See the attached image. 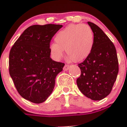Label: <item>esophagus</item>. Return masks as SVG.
Instances as JSON below:
<instances>
[{
    "label": "esophagus",
    "instance_id": "esophagus-1",
    "mask_svg": "<svg viewBox=\"0 0 127 127\" xmlns=\"http://www.w3.org/2000/svg\"><path fill=\"white\" fill-rule=\"evenodd\" d=\"M69 67H70L69 65L65 64L64 66V67H63L64 71H67V70H68L69 69Z\"/></svg>",
    "mask_w": 127,
    "mask_h": 127
}]
</instances>
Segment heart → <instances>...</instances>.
<instances>
[{
  "label": "heart",
  "instance_id": "heart-1",
  "mask_svg": "<svg viewBox=\"0 0 127 127\" xmlns=\"http://www.w3.org/2000/svg\"><path fill=\"white\" fill-rule=\"evenodd\" d=\"M55 40L56 43H52L50 48L56 59L63 57L65 50L69 60L79 62L90 54L94 45V34L87 24H70L57 33Z\"/></svg>",
  "mask_w": 127,
  "mask_h": 127
}]
</instances>
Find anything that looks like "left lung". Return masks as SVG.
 <instances>
[{
    "instance_id": "obj_1",
    "label": "left lung",
    "mask_w": 127,
    "mask_h": 127,
    "mask_svg": "<svg viewBox=\"0 0 127 127\" xmlns=\"http://www.w3.org/2000/svg\"><path fill=\"white\" fill-rule=\"evenodd\" d=\"M94 34L90 54L78 64L81 71L77 84L80 92L92 100L103 99L111 93L117 79L119 62L116 47L100 28L88 21Z\"/></svg>"
}]
</instances>
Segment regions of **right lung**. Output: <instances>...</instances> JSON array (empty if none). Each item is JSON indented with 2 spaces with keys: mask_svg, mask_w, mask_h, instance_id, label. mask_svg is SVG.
Here are the masks:
<instances>
[{
  "mask_svg": "<svg viewBox=\"0 0 127 127\" xmlns=\"http://www.w3.org/2000/svg\"><path fill=\"white\" fill-rule=\"evenodd\" d=\"M62 27L53 24L29 26L10 50V76L19 94L32 103H43L48 98L56 75L64 66L50 56L51 40Z\"/></svg>",
  "mask_w": 127,
  "mask_h": 127,
  "instance_id": "1",
  "label": "right lung"
}]
</instances>
